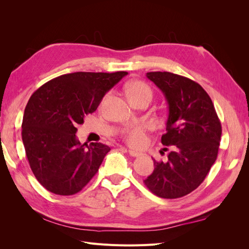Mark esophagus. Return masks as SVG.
Here are the masks:
<instances>
[{
    "instance_id": "34e87169",
    "label": "esophagus",
    "mask_w": 249,
    "mask_h": 249,
    "mask_svg": "<svg viewBox=\"0 0 249 249\" xmlns=\"http://www.w3.org/2000/svg\"><path fill=\"white\" fill-rule=\"evenodd\" d=\"M127 153H129L130 156H132V157H139V156H140V153L135 152V150H132V149L127 150Z\"/></svg>"
}]
</instances>
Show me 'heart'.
I'll return each mask as SVG.
<instances>
[{
    "mask_svg": "<svg viewBox=\"0 0 249 249\" xmlns=\"http://www.w3.org/2000/svg\"><path fill=\"white\" fill-rule=\"evenodd\" d=\"M144 94L152 95V91H150L149 87L143 82H132L129 87H127V96H129V100ZM124 140L127 142V144H130L133 147L139 148L144 146L146 143V126L140 124H133L124 132Z\"/></svg>",
    "mask_w": 249,
    "mask_h": 249,
    "instance_id": "obj_1",
    "label": "heart"
}]
</instances>
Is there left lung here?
Segmentation results:
<instances>
[{
  "instance_id": "obj_1",
  "label": "left lung",
  "mask_w": 249,
  "mask_h": 249,
  "mask_svg": "<svg viewBox=\"0 0 249 249\" xmlns=\"http://www.w3.org/2000/svg\"><path fill=\"white\" fill-rule=\"evenodd\" d=\"M168 104L166 133L161 142L171 146L166 162L154 160L144 184L157 196L178 198L203 182L217 159L221 124L209 94L198 83L168 71L147 72Z\"/></svg>"
}]
</instances>
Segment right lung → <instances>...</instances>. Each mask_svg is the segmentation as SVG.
<instances>
[{"mask_svg":"<svg viewBox=\"0 0 249 249\" xmlns=\"http://www.w3.org/2000/svg\"><path fill=\"white\" fill-rule=\"evenodd\" d=\"M126 71L62 74L30 97L21 124L26 155L37 180L52 193L72 195L91 179L110 147L81 143L77 125L93 113Z\"/></svg>","mask_w":249,"mask_h":249,"instance_id":"right-lung-1","label":"right lung"}]
</instances>
